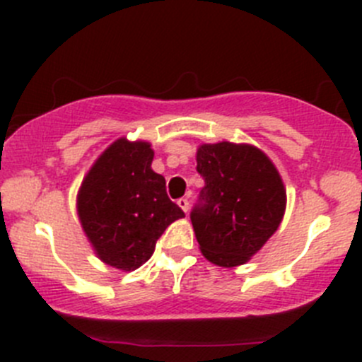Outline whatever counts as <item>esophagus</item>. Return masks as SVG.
<instances>
[{
    "label": "esophagus",
    "mask_w": 362,
    "mask_h": 362,
    "mask_svg": "<svg viewBox=\"0 0 362 362\" xmlns=\"http://www.w3.org/2000/svg\"><path fill=\"white\" fill-rule=\"evenodd\" d=\"M177 204L182 208V210L185 211V214H187V210H189V199L187 198H180L177 202Z\"/></svg>",
    "instance_id": "34e87169"
}]
</instances>
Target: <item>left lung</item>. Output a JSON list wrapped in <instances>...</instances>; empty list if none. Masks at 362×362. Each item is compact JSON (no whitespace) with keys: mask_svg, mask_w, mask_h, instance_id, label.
<instances>
[{"mask_svg":"<svg viewBox=\"0 0 362 362\" xmlns=\"http://www.w3.org/2000/svg\"><path fill=\"white\" fill-rule=\"evenodd\" d=\"M204 187L191 221L199 250L222 268L245 264L279 229L287 192L273 160L250 144H202Z\"/></svg>","mask_w":362,"mask_h":362,"instance_id":"obj_1","label":"left lung"}]
</instances>
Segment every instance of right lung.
<instances>
[{"label": "right lung", "mask_w": 362, "mask_h": 362, "mask_svg": "<svg viewBox=\"0 0 362 362\" xmlns=\"http://www.w3.org/2000/svg\"><path fill=\"white\" fill-rule=\"evenodd\" d=\"M152 159L148 141L119 138L94 160L76 194L80 226L94 254L120 272L145 264L164 229L185 217L168 198Z\"/></svg>", "instance_id": "add662e5"}]
</instances>
